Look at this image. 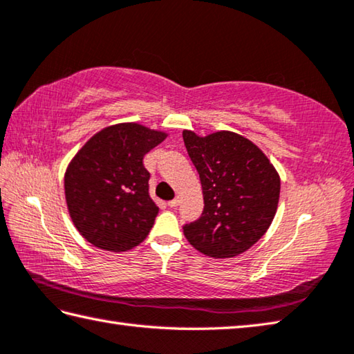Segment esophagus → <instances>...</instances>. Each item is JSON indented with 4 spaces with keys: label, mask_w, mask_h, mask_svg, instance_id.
Instances as JSON below:
<instances>
[{
    "label": "esophagus",
    "mask_w": 354,
    "mask_h": 354,
    "mask_svg": "<svg viewBox=\"0 0 354 354\" xmlns=\"http://www.w3.org/2000/svg\"><path fill=\"white\" fill-rule=\"evenodd\" d=\"M179 205V198H175V199H171V201H169V207H178Z\"/></svg>",
    "instance_id": "34e87169"
}]
</instances>
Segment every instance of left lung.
Returning <instances> with one entry per match:
<instances>
[{
    "label": "left lung",
    "mask_w": 354,
    "mask_h": 354,
    "mask_svg": "<svg viewBox=\"0 0 354 354\" xmlns=\"http://www.w3.org/2000/svg\"><path fill=\"white\" fill-rule=\"evenodd\" d=\"M204 195L201 216L185 224L187 241L210 258H232L256 244L278 209L281 181L261 149L233 131L205 138L183 131Z\"/></svg>",
    "instance_id": "left-lung-1"
}]
</instances>
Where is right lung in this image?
<instances>
[{
    "mask_svg": "<svg viewBox=\"0 0 354 354\" xmlns=\"http://www.w3.org/2000/svg\"><path fill=\"white\" fill-rule=\"evenodd\" d=\"M162 131L126 122L106 127L84 144L64 176L68 213L90 244L127 252L147 238L158 207L149 195L142 159L165 140Z\"/></svg>",
    "mask_w": 354,
    "mask_h": 354,
    "instance_id": "obj_1",
    "label": "right lung"
}]
</instances>
